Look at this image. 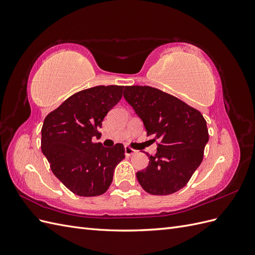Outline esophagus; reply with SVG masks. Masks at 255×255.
I'll list each match as a JSON object with an SVG mask.
<instances>
[{
	"label": "esophagus",
	"mask_w": 255,
	"mask_h": 255,
	"mask_svg": "<svg viewBox=\"0 0 255 255\" xmlns=\"http://www.w3.org/2000/svg\"><path fill=\"white\" fill-rule=\"evenodd\" d=\"M125 152H126V155H127V156H130V155H133V154L137 153L136 150L130 149V148H128V146H126V148H125Z\"/></svg>",
	"instance_id": "34e87169"
}]
</instances>
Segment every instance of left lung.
Masks as SVG:
<instances>
[{"instance_id":"obj_1","label":"left lung","mask_w":255,"mask_h":255,"mask_svg":"<svg viewBox=\"0 0 255 255\" xmlns=\"http://www.w3.org/2000/svg\"><path fill=\"white\" fill-rule=\"evenodd\" d=\"M123 97L141 119L146 135L159 141L155 155H148L149 166L136 173L138 182L156 196L182 189L203 159L208 141L203 116L180 99L150 86H126Z\"/></svg>"}]
</instances>
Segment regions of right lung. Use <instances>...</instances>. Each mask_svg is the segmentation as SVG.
Returning <instances> with one entry per match:
<instances>
[{"mask_svg": "<svg viewBox=\"0 0 255 255\" xmlns=\"http://www.w3.org/2000/svg\"><path fill=\"white\" fill-rule=\"evenodd\" d=\"M123 86H96L76 92L50 113L41 128V151L51 170L73 194L95 197L111 186L115 168L125 158L122 143L105 148L99 128L122 98Z\"/></svg>", "mask_w": 255, "mask_h": 255, "instance_id": "add662e5", "label": "right lung"}]
</instances>
